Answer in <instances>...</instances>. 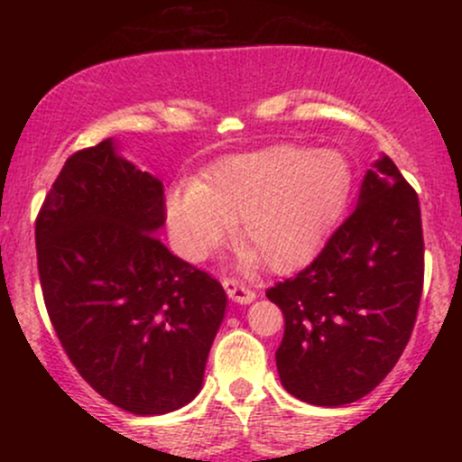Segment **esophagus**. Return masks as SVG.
<instances>
[{"instance_id": "34e87169", "label": "esophagus", "mask_w": 462, "mask_h": 462, "mask_svg": "<svg viewBox=\"0 0 462 462\" xmlns=\"http://www.w3.org/2000/svg\"><path fill=\"white\" fill-rule=\"evenodd\" d=\"M224 289L227 298L236 301V304H252V301L256 300V293H254L245 282H241V280H235V278L224 280Z\"/></svg>"}]
</instances>
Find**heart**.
<instances>
[{
	"instance_id": "1",
	"label": "heart",
	"mask_w": 462,
	"mask_h": 462,
	"mask_svg": "<svg viewBox=\"0 0 462 462\" xmlns=\"http://www.w3.org/2000/svg\"><path fill=\"white\" fill-rule=\"evenodd\" d=\"M352 164L334 150L280 145L215 162L195 187L167 195V221L178 252L204 261L230 224L245 243L243 264L258 256L286 272L306 263L347 208Z\"/></svg>"
}]
</instances>
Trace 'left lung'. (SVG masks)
Here are the masks:
<instances>
[{
    "instance_id": "1",
    "label": "left lung",
    "mask_w": 462,
    "mask_h": 462,
    "mask_svg": "<svg viewBox=\"0 0 462 462\" xmlns=\"http://www.w3.org/2000/svg\"><path fill=\"white\" fill-rule=\"evenodd\" d=\"M423 289L421 210L389 156L365 173L354 213L267 298L284 315L280 383L312 406L352 404L395 367Z\"/></svg>"
}]
</instances>
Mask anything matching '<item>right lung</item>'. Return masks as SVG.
<instances>
[{"label":"right lung","instance_id":"obj_1","mask_svg":"<svg viewBox=\"0 0 462 462\" xmlns=\"http://www.w3.org/2000/svg\"><path fill=\"white\" fill-rule=\"evenodd\" d=\"M162 226V182L113 139L69 158L36 219L41 289L69 360L134 415L199 393L226 315L224 286L173 256Z\"/></svg>","mask_w":462,"mask_h":462}]
</instances>
